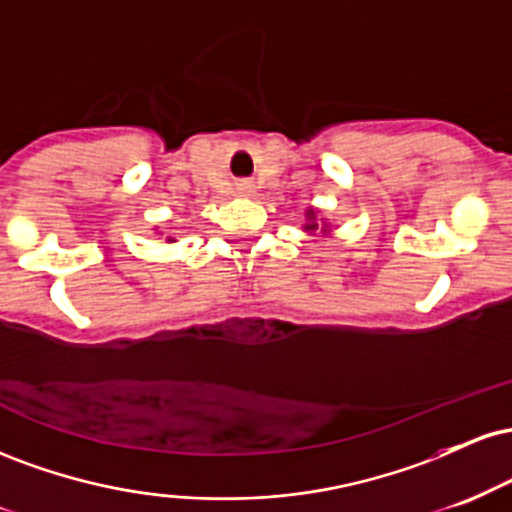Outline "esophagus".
I'll list each match as a JSON object with an SVG mask.
<instances>
[{"label": "esophagus", "mask_w": 512, "mask_h": 512, "mask_svg": "<svg viewBox=\"0 0 512 512\" xmlns=\"http://www.w3.org/2000/svg\"><path fill=\"white\" fill-rule=\"evenodd\" d=\"M248 187H250V185H240V190H243V192H245V190H248Z\"/></svg>", "instance_id": "obj_1"}]
</instances>
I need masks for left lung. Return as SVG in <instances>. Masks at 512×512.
Returning <instances> with one entry per match:
<instances>
[{"label":"left lung","instance_id":"1","mask_svg":"<svg viewBox=\"0 0 512 512\" xmlns=\"http://www.w3.org/2000/svg\"><path fill=\"white\" fill-rule=\"evenodd\" d=\"M305 216H308V223H305V231H308V233H315L317 231V221H315V209H308V211H305ZM327 231V226H322V233H325Z\"/></svg>","mask_w":512,"mask_h":512}]
</instances>
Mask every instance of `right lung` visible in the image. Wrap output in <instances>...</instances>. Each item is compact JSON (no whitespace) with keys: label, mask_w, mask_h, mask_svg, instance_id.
Listing matches in <instances>:
<instances>
[{"label":"right lung","mask_w":512,"mask_h":512,"mask_svg":"<svg viewBox=\"0 0 512 512\" xmlns=\"http://www.w3.org/2000/svg\"><path fill=\"white\" fill-rule=\"evenodd\" d=\"M168 240H173V238H168Z\"/></svg>","instance_id":"obj_1"}]
</instances>
